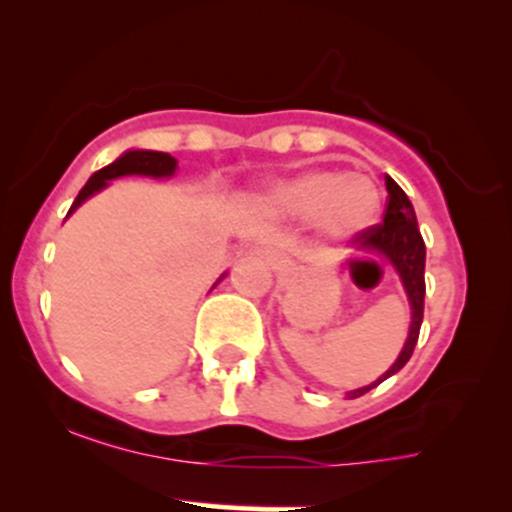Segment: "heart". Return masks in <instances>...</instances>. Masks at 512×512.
<instances>
[{"label":"heart","mask_w":512,"mask_h":512,"mask_svg":"<svg viewBox=\"0 0 512 512\" xmlns=\"http://www.w3.org/2000/svg\"><path fill=\"white\" fill-rule=\"evenodd\" d=\"M271 203L294 218H316L326 238L347 241L377 221L379 191L364 173L306 170L279 183Z\"/></svg>","instance_id":"obj_1"}]
</instances>
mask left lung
<instances>
[{"instance_id":"left-lung-1","label":"left lung","mask_w":512,"mask_h":512,"mask_svg":"<svg viewBox=\"0 0 512 512\" xmlns=\"http://www.w3.org/2000/svg\"><path fill=\"white\" fill-rule=\"evenodd\" d=\"M384 186H387V206H384V218L377 226H369L367 231H362L357 236V248L367 253H377L382 259H387L394 266V271L402 279V286L407 291V299L412 306V324H410V337H407L405 347L399 352L397 362L382 374L374 384L362 389H354L349 392V397H362L364 392H369L372 387L382 384L384 379L397 374L399 369L410 362L412 352H415L417 337H420L422 326V314H425V241H422V233L417 228V216L415 208H412L410 198L402 188L394 183L392 178H384ZM354 266V261H352Z\"/></svg>"}]
</instances>
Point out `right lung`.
Returning a JSON list of instances; mask_svg holds the SVG:
<instances>
[{"label":"right lung","instance_id":"obj_1","mask_svg":"<svg viewBox=\"0 0 512 512\" xmlns=\"http://www.w3.org/2000/svg\"><path fill=\"white\" fill-rule=\"evenodd\" d=\"M178 168V160L168 153H158V150H128V153L120 155L115 163L105 165L97 173L90 175V180L85 183L80 193H77L75 203H72L70 213L75 211L80 203H85L87 198L95 196L97 191L107 186V180L120 178V175H150V178H170ZM67 213V216H70Z\"/></svg>","mask_w":512,"mask_h":512}]
</instances>
